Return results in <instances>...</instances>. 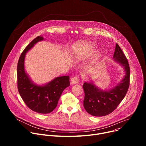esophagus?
I'll return each instance as SVG.
<instances>
[{"label": "esophagus", "instance_id": "34e87169", "mask_svg": "<svg viewBox=\"0 0 146 146\" xmlns=\"http://www.w3.org/2000/svg\"><path fill=\"white\" fill-rule=\"evenodd\" d=\"M80 81V78L78 76H74L73 77L72 79H71V83L72 84H77V83L78 82V81Z\"/></svg>", "mask_w": 146, "mask_h": 146}]
</instances>
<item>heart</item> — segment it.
Instances as JSON below:
<instances>
[{"mask_svg": "<svg viewBox=\"0 0 146 146\" xmlns=\"http://www.w3.org/2000/svg\"><path fill=\"white\" fill-rule=\"evenodd\" d=\"M94 45L92 43L87 42H80L75 46L74 50L77 52H81L83 54H88L91 52L94 49Z\"/></svg>", "mask_w": 146, "mask_h": 146, "instance_id": "1", "label": "heart"}]
</instances>
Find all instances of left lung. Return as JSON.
<instances>
[{
  "instance_id": "left-lung-1",
  "label": "left lung",
  "mask_w": 146,
  "mask_h": 146,
  "mask_svg": "<svg viewBox=\"0 0 146 146\" xmlns=\"http://www.w3.org/2000/svg\"><path fill=\"white\" fill-rule=\"evenodd\" d=\"M113 58L123 67L125 72V75L117 86L109 91L101 90L91 82H85L82 86L85 93L83 106L87 112L93 116H105L112 113L123 100L128 90L130 68L127 58L117 43Z\"/></svg>"
}]
</instances>
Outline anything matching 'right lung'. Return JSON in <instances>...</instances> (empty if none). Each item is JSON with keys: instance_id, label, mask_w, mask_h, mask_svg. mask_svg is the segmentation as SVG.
Listing matches in <instances>:
<instances>
[{"instance_id": "1", "label": "right lung", "mask_w": 146, "mask_h": 146, "mask_svg": "<svg viewBox=\"0 0 146 146\" xmlns=\"http://www.w3.org/2000/svg\"><path fill=\"white\" fill-rule=\"evenodd\" d=\"M41 40H43L42 36L36 37L21 54L17 65V87L21 97L30 109L36 113L47 114L55 109L62 92L70 86V81L69 76H61L44 86H39L31 80L25 71V56L26 52Z\"/></svg>"}]
</instances>
